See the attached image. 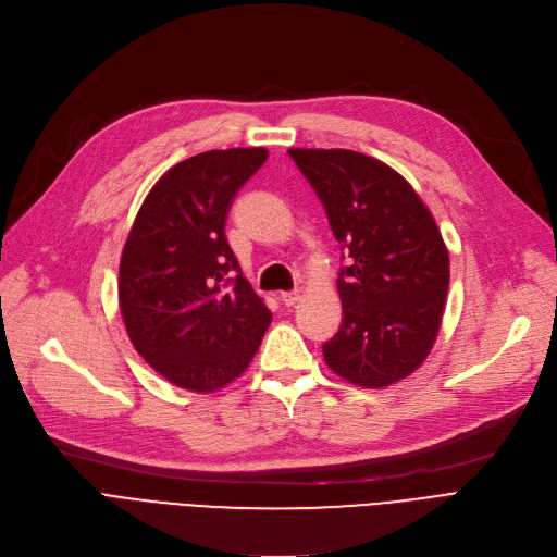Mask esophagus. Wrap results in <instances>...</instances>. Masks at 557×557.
Masks as SVG:
<instances>
[{
	"instance_id": "esophagus-1",
	"label": "esophagus",
	"mask_w": 557,
	"mask_h": 557,
	"mask_svg": "<svg viewBox=\"0 0 557 557\" xmlns=\"http://www.w3.org/2000/svg\"><path fill=\"white\" fill-rule=\"evenodd\" d=\"M298 300H300L298 290H284V294H280V302H282L284 307H294Z\"/></svg>"
}]
</instances>
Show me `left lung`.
<instances>
[{
    "instance_id": "8db88e82",
    "label": "left lung",
    "mask_w": 557,
    "mask_h": 557,
    "mask_svg": "<svg viewBox=\"0 0 557 557\" xmlns=\"http://www.w3.org/2000/svg\"><path fill=\"white\" fill-rule=\"evenodd\" d=\"M323 202L347 267L343 323L327 366L363 388L391 386L431 352L449 288V252L426 205L388 164L347 149H290Z\"/></svg>"
}]
</instances>
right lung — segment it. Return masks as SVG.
<instances>
[{"label": "right lung", "mask_w": 557, "mask_h": 557, "mask_svg": "<svg viewBox=\"0 0 557 557\" xmlns=\"http://www.w3.org/2000/svg\"><path fill=\"white\" fill-rule=\"evenodd\" d=\"M267 149L205 151L144 198L120 263V307L137 352L171 384L214 393L252 361L271 325L225 239L237 191Z\"/></svg>", "instance_id": "add662e5"}]
</instances>
